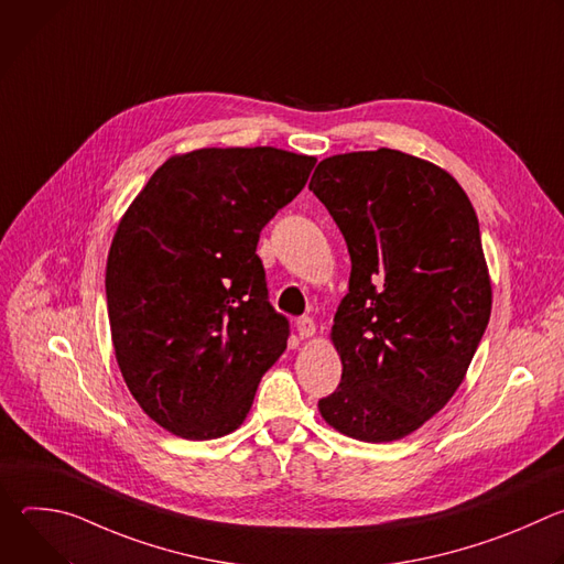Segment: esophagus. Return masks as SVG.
I'll return each instance as SVG.
<instances>
[{
	"mask_svg": "<svg viewBox=\"0 0 564 564\" xmlns=\"http://www.w3.org/2000/svg\"><path fill=\"white\" fill-rule=\"evenodd\" d=\"M296 333H299L301 339H310V337L316 333L314 321H312L310 316H299V318H296Z\"/></svg>",
	"mask_w": 564,
	"mask_h": 564,
	"instance_id": "obj_1",
	"label": "esophagus"
}]
</instances>
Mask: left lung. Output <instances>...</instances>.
<instances>
[{
  "instance_id": "8db88e82",
  "label": "left lung",
  "mask_w": 564,
  "mask_h": 564,
  "mask_svg": "<svg viewBox=\"0 0 564 564\" xmlns=\"http://www.w3.org/2000/svg\"><path fill=\"white\" fill-rule=\"evenodd\" d=\"M310 192L352 263L330 333L341 383L321 417L361 442L401 440L446 406L489 326L475 209L448 172L397 149L321 160Z\"/></svg>"
}]
</instances>
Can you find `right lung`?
Here are the masks:
<instances>
[{"instance_id": "obj_1", "label": "right lung", "mask_w": 564, "mask_h": 564, "mask_svg": "<svg viewBox=\"0 0 564 564\" xmlns=\"http://www.w3.org/2000/svg\"><path fill=\"white\" fill-rule=\"evenodd\" d=\"M314 163L274 147L196 149L158 167L124 212L105 279L113 350L170 433L236 431L283 355L290 324L268 301L257 246Z\"/></svg>"}]
</instances>
